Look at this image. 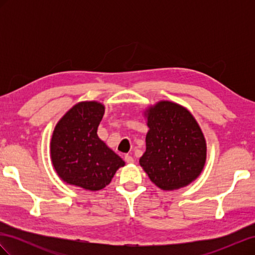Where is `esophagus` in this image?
<instances>
[{"mask_svg":"<svg viewBox=\"0 0 255 255\" xmlns=\"http://www.w3.org/2000/svg\"><path fill=\"white\" fill-rule=\"evenodd\" d=\"M125 159H126V161L128 164H132V163H134V158L130 156V155H128V154H127V155L125 156Z\"/></svg>","mask_w":255,"mask_h":255,"instance_id":"obj_1","label":"esophagus"}]
</instances>
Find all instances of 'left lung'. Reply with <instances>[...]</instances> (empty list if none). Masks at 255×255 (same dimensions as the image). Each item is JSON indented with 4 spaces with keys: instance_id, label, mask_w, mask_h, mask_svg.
<instances>
[{
    "instance_id": "obj_1",
    "label": "left lung",
    "mask_w": 255,
    "mask_h": 255,
    "mask_svg": "<svg viewBox=\"0 0 255 255\" xmlns=\"http://www.w3.org/2000/svg\"><path fill=\"white\" fill-rule=\"evenodd\" d=\"M145 116L150 129L140 166L160 189L187 186L206 160V142L198 122L186 109L169 101L151 106Z\"/></svg>"
}]
</instances>
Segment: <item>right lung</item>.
I'll return each instance as SVG.
<instances>
[{
  "mask_svg": "<svg viewBox=\"0 0 255 255\" xmlns=\"http://www.w3.org/2000/svg\"><path fill=\"white\" fill-rule=\"evenodd\" d=\"M104 111V105L96 101L78 103L54 128L51 158L64 182L87 190H100L125 166L122 158L98 137Z\"/></svg>",
  "mask_w": 255,
  "mask_h": 255,
  "instance_id": "add662e5",
  "label": "right lung"
}]
</instances>
